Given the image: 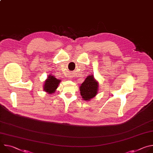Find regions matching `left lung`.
I'll return each instance as SVG.
<instances>
[{
  "label": "left lung",
  "mask_w": 153,
  "mask_h": 153,
  "mask_svg": "<svg viewBox=\"0 0 153 153\" xmlns=\"http://www.w3.org/2000/svg\"><path fill=\"white\" fill-rule=\"evenodd\" d=\"M79 89L82 99L85 101H90L97 94L99 82L93 74L89 75L79 86Z\"/></svg>",
  "instance_id": "8db88e82"
}]
</instances>
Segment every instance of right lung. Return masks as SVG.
Returning a JSON list of instances; mask_svg holds the SVG:
<instances>
[{
  "label": "right lung",
  "mask_w": 153,
  "mask_h": 153,
  "mask_svg": "<svg viewBox=\"0 0 153 153\" xmlns=\"http://www.w3.org/2000/svg\"><path fill=\"white\" fill-rule=\"evenodd\" d=\"M60 82L61 80L60 79H57L55 76L50 74L44 82L43 90L50 94L54 93Z\"/></svg>",
  "instance_id": "right-lung-1"
}]
</instances>
